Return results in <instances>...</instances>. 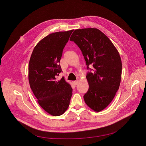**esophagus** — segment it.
<instances>
[{"instance_id":"1","label":"esophagus","mask_w":146,"mask_h":146,"mask_svg":"<svg viewBox=\"0 0 146 146\" xmlns=\"http://www.w3.org/2000/svg\"><path fill=\"white\" fill-rule=\"evenodd\" d=\"M73 83H74V84L75 85H77L79 84V81H78V80H75V81H74V82H73Z\"/></svg>"}]
</instances>
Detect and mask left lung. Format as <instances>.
I'll use <instances>...</instances> for the list:
<instances>
[{
	"instance_id": "left-lung-1",
	"label": "left lung",
	"mask_w": 146,
	"mask_h": 146,
	"mask_svg": "<svg viewBox=\"0 0 146 146\" xmlns=\"http://www.w3.org/2000/svg\"><path fill=\"white\" fill-rule=\"evenodd\" d=\"M70 40L82 52L87 68L92 72L86 76L89 89L84 96L85 104L92 110H104L115 97L121 79L122 63L119 53L109 38L98 29L75 30Z\"/></svg>"
}]
</instances>
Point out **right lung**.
I'll use <instances>...</instances> for the list:
<instances>
[{
    "label": "right lung",
    "instance_id": "obj_1",
    "mask_svg": "<svg viewBox=\"0 0 146 146\" xmlns=\"http://www.w3.org/2000/svg\"><path fill=\"white\" fill-rule=\"evenodd\" d=\"M74 30L52 33L34 47L29 64L30 88L42 108L54 116L62 115L68 108L72 89L62 77L60 60L63 49Z\"/></svg>",
    "mask_w": 146,
    "mask_h": 146
}]
</instances>
